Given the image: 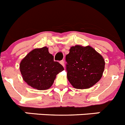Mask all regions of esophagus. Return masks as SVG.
<instances>
[{"label":"esophagus","instance_id":"1","mask_svg":"<svg viewBox=\"0 0 125 125\" xmlns=\"http://www.w3.org/2000/svg\"><path fill=\"white\" fill-rule=\"evenodd\" d=\"M60 63L63 66V67H65V63H64V61H63V60H62V61L60 62Z\"/></svg>","mask_w":125,"mask_h":125}]
</instances>
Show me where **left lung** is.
Wrapping results in <instances>:
<instances>
[{
	"label": "left lung",
	"instance_id": "left-lung-1",
	"mask_svg": "<svg viewBox=\"0 0 125 125\" xmlns=\"http://www.w3.org/2000/svg\"><path fill=\"white\" fill-rule=\"evenodd\" d=\"M66 55L67 79L75 89H85L95 85L103 76L105 62L90 46H72Z\"/></svg>",
	"mask_w": 125,
	"mask_h": 125
}]
</instances>
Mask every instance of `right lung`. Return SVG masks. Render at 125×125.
<instances>
[{
  "label": "right lung",
  "mask_w": 125,
  "mask_h": 125,
  "mask_svg": "<svg viewBox=\"0 0 125 125\" xmlns=\"http://www.w3.org/2000/svg\"><path fill=\"white\" fill-rule=\"evenodd\" d=\"M24 81L38 90H46L53 85L56 75L64 70L61 64L53 60L46 46L35 48L21 60L19 65Z\"/></svg>",
  "instance_id": "add662e5"
}]
</instances>
